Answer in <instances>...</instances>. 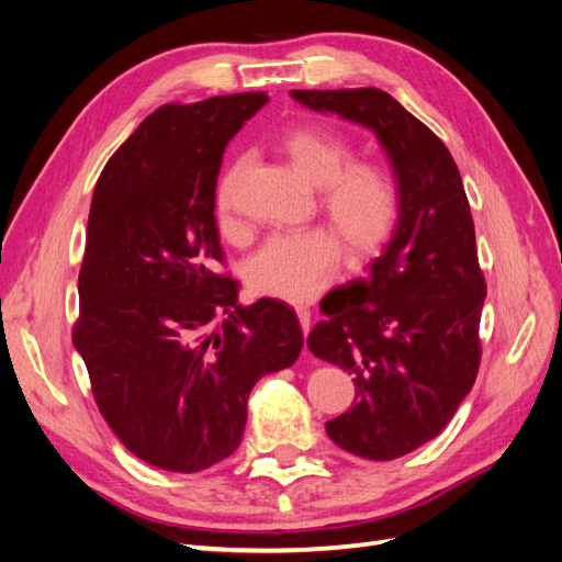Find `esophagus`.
<instances>
[{
  "label": "esophagus",
  "instance_id": "34e87169",
  "mask_svg": "<svg viewBox=\"0 0 562 562\" xmlns=\"http://www.w3.org/2000/svg\"><path fill=\"white\" fill-rule=\"evenodd\" d=\"M295 314H297V318H300V326H302L304 337H307L310 326H312V312H310L307 307H295Z\"/></svg>",
  "mask_w": 562,
  "mask_h": 562
}]
</instances>
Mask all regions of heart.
Masks as SVG:
<instances>
[{
	"label": "heart",
	"mask_w": 562,
	"mask_h": 562,
	"mask_svg": "<svg viewBox=\"0 0 562 562\" xmlns=\"http://www.w3.org/2000/svg\"><path fill=\"white\" fill-rule=\"evenodd\" d=\"M279 147L295 171L318 187V211L333 232L310 227L269 236L246 267L255 293L285 302H310L328 285L339 267L363 265L389 244L401 215L394 171L372 159H353L347 135L323 126L288 131ZM244 159H234L215 187V220L225 236L241 232L234 213L236 180Z\"/></svg>",
	"instance_id": "heart-1"
}]
</instances>
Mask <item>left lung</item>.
I'll return each instance as SVG.
<instances>
[{"instance_id":"1","label":"left lung","mask_w":562,"mask_h":562,"mask_svg":"<svg viewBox=\"0 0 562 562\" xmlns=\"http://www.w3.org/2000/svg\"><path fill=\"white\" fill-rule=\"evenodd\" d=\"M297 103L375 131L401 190V215L370 274L347 283L307 345L345 368L356 398L326 422L335 443L386 462L436 438L481 366L485 277L462 176L438 135L380 89L291 91Z\"/></svg>"}]
</instances>
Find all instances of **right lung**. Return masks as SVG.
Wrapping results in <instances>:
<instances>
[{
    "instance_id": "obj_1",
    "label": "right lung",
    "mask_w": 562,
    "mask_h": 562,
    "mask_svg": "<svg viewBox=\"0 0 562 562\" xmlns=\"http://www.w3.org/2000/svg\"><path fill=\"white\" fill-rule=\"evenodd\" d=\"M267 93L168 103L100 173L79 269L72 342L100 415L143 462L196 473L241 443L248 396L297 361L302 328L281 300L236 302L215 187L227 143ZM217 313L228 318L220 329Z\"/></svg>"
}]
</instances>
